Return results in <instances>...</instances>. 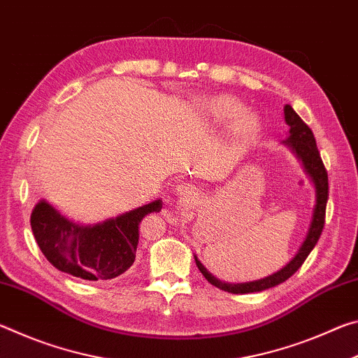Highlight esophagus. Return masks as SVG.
I'll return each mask as SVG.
<instances>
[{"label": "esophagus", "mask_w": 358, "mask_h": 358, "mask_svg": "<svg viewBox=\"0 0 358 358\" xmlns=\"http://www.w3.org/2000/svg\"><path fill=\"white\" fill-rule=\"evenodd\" d=\"M177 191H178V196H181V197H192V194H194L192 187L189 185H186V183L178 185Z\"/></svg>", "instance_id": "esophagus-1"}]
</instances>
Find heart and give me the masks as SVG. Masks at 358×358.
I'll return each mask as SVG.
<instances>
[{"instance_id":"1","label":"heart","mask_w":358,"mask_h":358,"mask_svg":"<svg viewBox=\"0 0 358 358\" xmlns=\"http://www.w3.org/2000/svg\"><path fill=\"white\" fill-rule=\"evenodd\" d=\"M194 107L202 118L211 124L227 126L230 138L237 145L252 142L259 134V121L248 113V107L240 99L229 94H211L197 98Z\"/></svg>"}]
</instances>
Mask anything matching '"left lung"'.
<instances>
[{
	"label": "left lung",
	"mask_w": 358,
	"mask_h": 358,
	"mask_svg": "<svg viewBox=\"0 0 358 358\" xmlns=\"http://www.w3.org/2000/svg\"><path fill=\"white\" fill-rule=\"evenodd\" d=\"M284 121L289 126L287 137L284 138L282 143L292 151L294 156L301 162V167L308 178L311 180L314 186V192H316V202L313 207V217L308 227L306 237L303 240L299 251L295 252V256L289 260V262L282 266L281 270L275 271L265 278H260L256 281H248V282H226L217 280L215 275H211L210 271L205 268L203 264L194 256L196 260L197 268L201 270V273L205 276L210 284H213L217 289L226 290L230 294H251V292H262L270 287H275L278 284L289 280L296 270L300 268L301 264L305 262L308 254L313 251V248L316 246L317 240L322 234L324 222H325V207L327 201H329V177H327V171L324 167V162L320 159L316 138H314L313 131L308 128V124L303 121L299 115L290 106H284Z\"/></svg>",
	"instance_id": "left-lung-1"
}]
</instances>
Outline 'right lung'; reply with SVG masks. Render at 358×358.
<instances>
[{"instance_id":"right-lung-1","label":"right lung","mask_w":358,"mask_h":358,"mask_svg":"<svg viewBox=\"0 0 358 358\" xmlns=\"http://www.w3.org/2000/svg\"><path fill=\"white\" fill-rule=\"evenodd\" d=\"M161 208L157 199L106 221L82 224L42 199L31 211V229L42 254L59 271L87 281H110L134 264L143 216Z\"/></svg>"}]
</instances>
